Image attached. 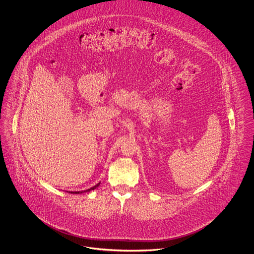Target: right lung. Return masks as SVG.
<instances>
[{
  "instance_id": "add662e5",
  "label": "right lung",
  "mask_w": 254,
  "mask_h": 254,
  "mask_svg": "<svg viewBox=\"0 0 254 254\" xmlns=\"http://www.w3.org/2000/svg\"><path fill=\"white\" fill-rule=\"evenodd\" d=\"M99 185H100V183H98L96 186H94V187H92V188H90V189H88V190H83V191H70L69 193L79 194L85 193V192H88V191H90V190H95L97 187H99Z\"/></svg>"
}]
</instances>
